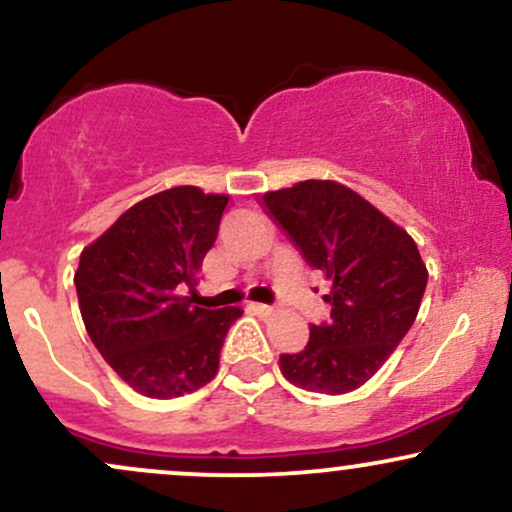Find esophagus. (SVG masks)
Here are the masks:
<instances>
[{
  "mask_svg": "<svg viewBox=\"0 0 512 512\" xmlns=\"http://www.w3.org/2000/svg\"><path fill=\"white\" fill-rule=\"evenodd\" d=\"M248 308L252 310V313H257V315H262V317H267V315L274 313L272 305H267V303H250Z\"/></svg>",
  "mask_w": 512,
  "mask_h": 512,
  "instance_id": "esophagus-1",
  "label": "esophagus"
}]
</instances>
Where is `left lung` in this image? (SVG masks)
<instances>
[{"label":"left lung","instance_id":"1","mask_svg":"<svg viewBox=\"0 0 512 512\" xmlns=\"http://www.w3.org/2000/svg\"><path fill=\"white\" fill-rule=\"evenodd\" d=\"M264 207L310 267L332 281L330 320L310 327L298 354H281L296 387L342 395L361 387L414 325L428 272L407 231L349 187L305 180L267 192Z\"/></svg>","mask_w":512,"mask_h":512}]
</instances>
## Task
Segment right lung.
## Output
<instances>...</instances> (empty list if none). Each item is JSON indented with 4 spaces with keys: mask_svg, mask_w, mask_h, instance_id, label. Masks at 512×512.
<instances>
[{
    "mask_svg": "<svg viewBox=\"0 0 512 512\" xmlns=\"http://www.w3.org/2000/svg\"><path fill=\"white\" fill-rule=\"evenodd\" d=\"M226 195L182 185L146 197L81 252L74 274L91 342L132 390L173 399L219 370L223 339L240 308L207 310L190 296L211 250Z\"/></svg>",
    "mask_w": 512,
    "mask_h": 512,
    "instance_id": "right-lung-1",
    "label": "right lung"
}]
</instances>
